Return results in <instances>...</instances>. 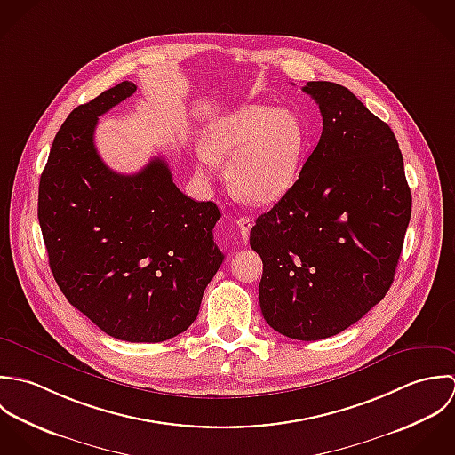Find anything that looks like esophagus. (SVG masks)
Listing matches in <instances>:
<instances>
[{
	"label": "esophagus",
	"instance_id": "obj_1",
	"mask_svg": "<svg viewBox=\"0 0 455 455\" xmlns=\"http://www.w3.org/2000/svg\"><path fill=\"white\" fill-rule=\"evenodd\" d=\"M235 225L239 227V230H241V237H243V243H248V239H250V230H251V227H253V220L251 218H239V220H235Z\"/></svg>",
	"mask_w": 455,
	"mask_h": 455
}]
</instances>
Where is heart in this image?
Instances as JSON below:
<instances>
[{
    "mask_svg": "<svg viewBox=\"0 0 455 455\" xmlns=\"http://www.w3.org/2000/svg\"><path fill=\"white\" fill-rule=\"evenodd\" d=\"M306 149L307 132L295 110L250 103L207 123L196 160L211 169L232 156L227 167L232 193L251 204H273L293 186Z\"/></svg>",
    "mask_w": 455,
    "mask_h": 455,
    "instance_id": "1",
    "label": "heart"
}]
</instances>
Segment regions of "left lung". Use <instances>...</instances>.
Returning <instances> with one entry per match:
<instances>
[{"instance_id": "left-lung-1", "label": "left lung", "mask_w": 455, "mask_h": 455, "mask_svg": "<svg viewBox=\"0 0 455 455\" xmlns=\"http://www.w3.org/2000/svg\"><path fill=\"white\" fill-rule=\"evenodd\" d=\"M320 107L322 137L299 180L257 218L251 248L266 322L316 341L359 322L388 291L411 216L394 132L345 86L304 88Z\"/></svg>"}]
</instances>
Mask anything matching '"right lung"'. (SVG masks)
<instances>
[{"instance_id":"1","label":"right lung","mask_w":455,"mask_h":455,"mask_svg":"<svg viewBox=\"0 0 455 455\" xmlns=\"http://www.w3.org/2000/svg\"><path fill=\"white\" fill-rule=\"evenodd\" d=\"M137 90L121 83L70 112L38 188V221L52 275L68 302L105 334L160 343L184 332L223 262L214 202H195L164 158L132 176L94 148L98 116Z\"/></svg>"}]
</instances>
